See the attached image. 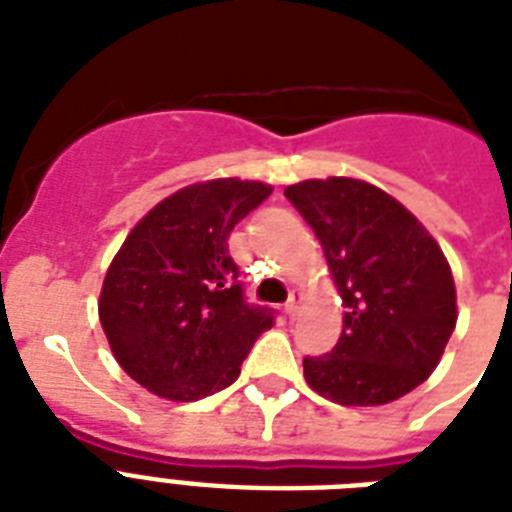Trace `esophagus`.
I'll return each instance as SVG.
<instances>
[{
    "label": "esophagus",
    "mask_w": 512,
    "mask_h": 512,
    "mask_svg": "<svg viewBox=\"0 0 512 512\" xmlns=\"http://www.w3.org/2000/svg\"><path fill=\"white\" fill-rule=\"evenodd\" d=\"M300 300H303V295H300V292H292V295H289V300H287V305H284V311H287V316L289 319H295L297 316V311H300Z\"/></svg>",
    "instance_id": "1"
}]
</instances>
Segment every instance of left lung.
Returning <instances> with one entry per match:
<instances>
[{
  "mask_svg": "<svg viewBox=\"0 0 512 512\" xmlns=\"http://www.w3.org/2000/svg\"><path fill=\"white\" fill-rule=\"evenodd\" d=\"M319 236L342 305V335L305 356V380L342 406L390 404L430 377L457 324L452 268L417 217L353 177L284 191Z\"/></svg>",
  "mask_w": 512,
  "mask_h": 512,
  "instance_id": "1",
  "label": "left lung"
}]
</instances>
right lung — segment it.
I'll use <instances>...</instances> for the list:
<instances>
[{
  "label": "right lung",
  "mask_w": 512,
  "mask_h": 512,
  "mask_svg": "<svg viewBox=\"0 0 512 512\" xmlns=\"http://www.w3.org/2000/svg\"><path fill=\"white\" fill-rule=\"evenodd\" d=\"M271 185L220 177L159 201L116 252L100 292V324L116 361L143 388L199 401L236 382L276 311L247 303L228 252L233 225Z\"/></svg>",
  "instance_id": "right-lung-1"
}]
</instances>
